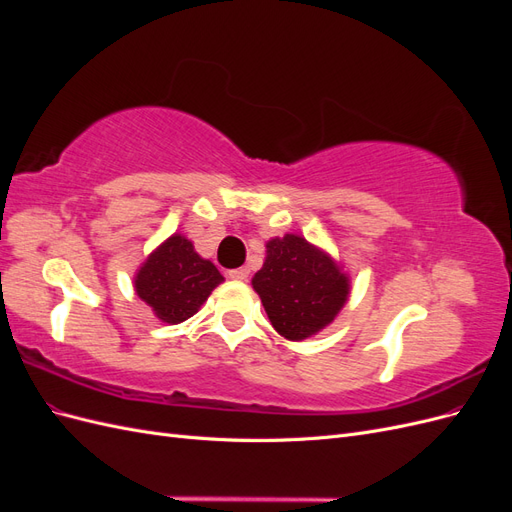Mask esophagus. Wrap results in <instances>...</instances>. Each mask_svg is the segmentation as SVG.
<instances>
[{
    "label": "esophagus",
    "instance_id": "1",
    "mask_svg": "<svg viewBox=\"0 0 512 512\" xmlns=\"http://www.w3.org/2000/svg\"><path fill=\"white\" fill-rule=\"evenodd\" d=\"M228 277H230V280H235V282H245L247 277H250V269H247V267L232 269V271H228Z\"/></svg>",
    "mask_w": 512,
    "mask_h": 512
}]
</instances>
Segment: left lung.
I'll list each match as a JSON object with an SVG mask.
<instances>
[{
	"label": "left lung",
	"mask_w": 512,
	"mask_h": 512,
	"mask_svg": "<svg viewBox=\"0 0 512 512\" xmlns=\"http://www.w3.org/2000/svg\"><path fill=\"white\" fill-rule=\"evenodd\" d=\"M273 329L290 342H301L335 320L350 294L342 267L320 247L299 235L275 237L252 280Z\"/></svg>",
	"instance_id": "left-lung-1"
}]
</instances>
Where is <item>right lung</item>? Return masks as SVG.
<instances>
[{
    "label": "right lung",
    "instance_id": "obj_1",
    "mask_svg": "<svg viewBox=\"0 0 512 512\" xmlns=\"http://www.w3.org/2000/svg\"><path fill=\"white\" fill-rule=\"evenodd\" d=\"M224 277L211 260L200 258L190 239L168 237L134 275V290L162 322L192 318Z\"/></svg>",
    "mask_w": 512,
    "mask_h": 512
}]
</instances>
